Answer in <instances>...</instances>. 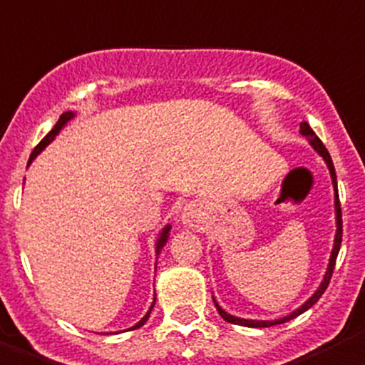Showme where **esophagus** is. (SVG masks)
Instances as JSON below:
<instances>
[{
  "label": "esophagus",
  "instance_id": "1",
  "mask_svg": "<svg viewBox=\"0 0 365 365\" xmlns=\"http://www.w3.org/2000/svg\"><path fill=\"white\" fill-rule=\"evenodd\" d=\"M196 209L195 207H191V205H189V207H185L183 209V222H185V224H189V226H192V222H196Z\"/></svg>",
  "mask_w": 365,
  "mask_h": 365
}]
</instances>
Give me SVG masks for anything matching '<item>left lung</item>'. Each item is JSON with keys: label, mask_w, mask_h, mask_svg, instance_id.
<instances>
[{"label": "left lung", "mask_w": 365, "mask_h": 365, "mask_svg": "<svg viewBox=\"0 0 365 365\" xmlns=\"http://www.w3.org/2000/svg\"><path fill=\"white\" fill-rule=\"evenodd\" d=\"M301 134L305 135L307 139L310 141V145L318 150L319 156L325 160V163H327L329 170H331V178H332V183H334V191H336V198H334V207H336V239H334V248H332V253H331V261H329V268L327 272H325V277H323V283L319 284V288L316 290L314 294H312V297H310L309 301H305V305H301L299 309L294 310L292 314L284 316V318L281 319H274V322H257V319H242V318H235V316L227 314V312H224V310L218 307V303L215 301V307H217L218 314L222 316V318L226 319V322L233 323V325H242V327H272V325H279V323H284L288 322V319L296 318V316L303 314L305 310H309L310 307L314 305L316 301L319 299V297L323 296V292L327 290L329 283H331V277H332V272H334V264H336V257H338V252H340V246H341V207H340V198H338V187H336V173H334V165H332V160H331V154H329V150L325 148V145L322 143V139L318 138V135L314 134V130L310 128L309 123H301Z\"/></svg>", "instance_id": "8db88e82"}]
</instances>
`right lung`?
<instances>
[{"mask_svg": "<svg viewBox=\"0 0 365 365\" xmlns=\"http://www.w3.org/2000/svg\"><path fill=\"white\" fill-rule=\"evenodd\" d=\"M71 117H73V112H66V113H62V115H60V119H58V123H56V125H55V128L51 130L49 134H47L46 138H43L42 141H40V143L36 145V147H34L33 154H31V158H29V163H31V161L34 160V158L38 156V154H40V152L43 150V148L47 147V145L51 143V141H53V139H55V135L58 134L60 130H62V126H64L66 123H68L69 119H71ZM169 231H170V226H167V227H165L163 231H161L160 239H158V242H156V253H160V252H161V248H163V246H165V242H167V239H169ZM154 303H156V299H154ZM154 303H152V307H150V309H148V312H147V314H145V318L141 319V322H139L138 325H134V327H132V329H139V327H141V325H145V323H147L148 316H150L152 309H154Z\"/></svg>", "mask_w": 365, "mask_h": 365, "instance_id": "1", "label": "right lung"}]
</instances>
